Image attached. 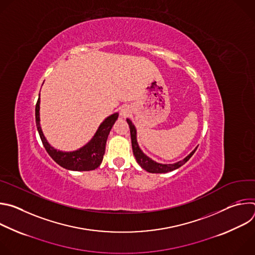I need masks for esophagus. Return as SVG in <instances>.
<instances>
[{
  "label": "esophagus",
  "instance_id": "1",
  "mask_svg": "<svg viewBox=\"0 0 255 255\" xmlns=\"http://www.w3.org/2000/svg\"><path fill=\"white\" fill-rule=\"evenodd\" d=\"M130 113H131V110H130V108H129V106H123V107H121V109H120V114H121V116L122 117H128L129 115H130Z\"/></svg>",
  "mask_w": 255,
  "mask_h": 255
}]
</instances>
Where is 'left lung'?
<instances>
[{
  "mask_svg": "<svg viewBox=\"0 0 255 255\" xmlns=\"http://www.w3.org/2000/svg\"><path fill=\"white\" fill-rule=\"evenodd\" d=\"M127 123L129 125L130 128V134H131V142H132V149H133V154L138 162V164L146 171L151 172V173H165L171 170H174L178 167H180L181 165H184L195 153V151L197 150V148H195L186 158H184L183 160L177 161L175 163L172 164H162V163H158L154 160H152L150 157H148L147 155H145L142 150L140 149V147L138 146L137 143V139H136V128L135 126L132 124L130 119H127Z\"/></svg>",
  "mask_w": 255,
  "mask_h": 255,
  "instance_id": "obj_1",
  "label": "left lung"
}]
</instances>
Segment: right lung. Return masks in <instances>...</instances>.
Masks as SVG:
<instances>
[{"mask_svg": "<svg viewBox=\"0 0 255 255\" xmlns=\"http://www.w3.org/2000/svg\"><path fill=\"white\" fill-rule=\"evenodd\" d=\"M39 109H40V98H38V101L36 103V107H35L36 126H37V130L44 148L46 149L50 157L57 164H59L65 169L76 170V171L94 170L100 166L105 154L106 142H107L109 133H110L114 123L118 119V116H119L118 113H115L106 118L98 128L94 137L91 139L89 143L85 145L84 147L76 151L63 152V151L56 150L52 146H50V144L47 142L46 138L44 137L40 127Z\"/></svg>", "mask_w": 255, "mask_h": 255, "instance_id": "right-lung-1", "label": "right lung"}]
</instances>
